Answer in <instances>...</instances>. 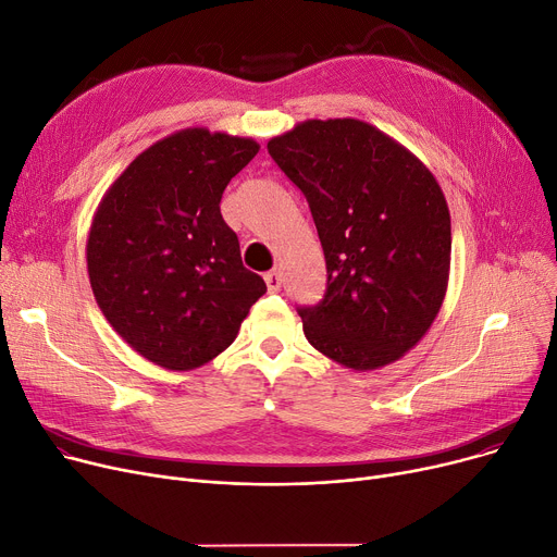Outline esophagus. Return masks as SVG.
Returning <instances> with one entry per match:
<instances>
[{
    "label": "esophagus",
    "mask_w": 557,
    "mask_h": 557,
    "mask_svg": "<svg viewBox=\"0 0 557 557\" xmlns=\"http://www.w3.org/2000/svg\"><path fill=\"white\" fill-rule=\"evenodd\" d=\"M265 283H268V289L270 292H278L281 289V285H283V278H281V272H268L265 274Z\"/></svg>",
    "instance_id": "34e87169"
}]
</instances>
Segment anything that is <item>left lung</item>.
I'll return each mask as SVG.
<instances>
[{
    "instance_id": "1",
    "label": "left lung",
    "mask_w": 557,
    "mask_h": 557,
    "mask_svg": "<svg viewBox=\"0 0 557 557\" xmlns=\"http://www.w3.org/2000/svg\"><path fill=\"white\" fill-rule=\"evenodd\" d=\"M301 188L329 287L299 308L308 342L352 371L396 362L432 329L449 281L445 195L403 144L359 119H308L268 141Z\"/></svg>"
}]
</instances>
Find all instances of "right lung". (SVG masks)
<instances>
[{
    "label": "right lung",
    "mask_w": 557,
    "mask_h": 557,
    "mask_svg": "<svg viewBox=\"0 0 557 557\" xmlns=\"http://www.w3.org/2000/svg\"><path fill=\"white\" fill-rule=\"evenodd\" d=\"M258 150L249 137L186 127L137 154L98 202L85 249L94 299L161 369L211 362L268 292L220 213L226 184Z\"/></svg>",
    "instance_id": "obj_1"
}]
</instances>
